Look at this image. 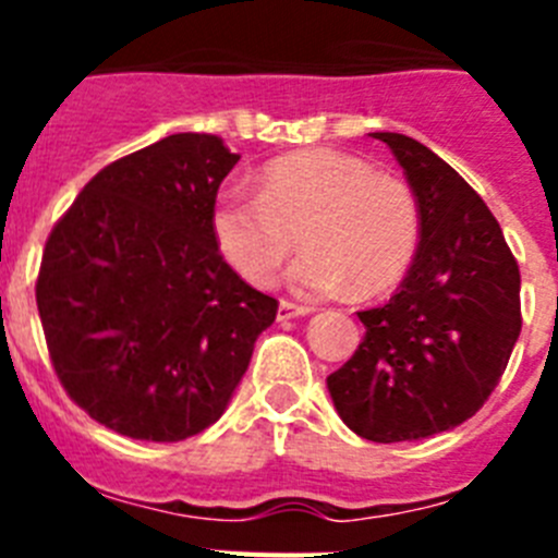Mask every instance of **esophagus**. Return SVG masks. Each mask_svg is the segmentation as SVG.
Instances as JSON below:
<instances>
[{
  "instance_id": "34e87169",
  "label": "esophagus",
  "mask_w": 558,
  "mask_h": 558,
  "mask_svg": "<svg viewBox=\"0 0 558 558\" xmlns=\"http://www.w3.org/2000/svg\"><path fill=\"white\" fill-rule=\"evenodd\" d=\"M313 310L302 307V304L293 302H279V322H290V318H302V315H310Z\"/></svg>"
}]
</instances>
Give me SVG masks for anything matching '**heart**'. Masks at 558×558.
Returning a JSON list of instances; mask_svg holds the SVG:
<instances>
[{"label": "heart", "mask_w": 558, "mask_h": 558, "mask_svg": "<svg viewBox=\"0 0 558 558\" xmlns=\"http://www.w3.org/2000/svg\"><path fill=\"white\" fill-rule=\"evenodd\" d=\"M211 240L243 282L268 288L302 236L304 254L288 270L307 299L379 295L411 268L418 248V204L411 186L377 175L338 150H299L270 161L259 195L226 186L209 215Z\"/></svg>", "instance_id": "b5f03b06"}]
</instances>
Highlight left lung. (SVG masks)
I'll return each instance as SVG.
<instances>
[{"mask_svg":"<svg viewBox=\"0 0 558 558\" xmlns=\"http://www.w3.org/2000/svg\"><path fill=\"white\" fill-rule=\"evenodd\" d=\"M418 204V248L386 307L357 313L366 338L327 377L349 430L393 445L452 430L489 399L520 338V268L500 223L430 147L377 131Z\"/></svg>","mask_w":558,"mask_h":558,"instance_id":"left-lung-1","label":"left lung"}]
</instances>
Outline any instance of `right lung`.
Wrapping results in <instances>:
<instances>
[{
  "mask_svg": "<svg viewBox=\"0 0 558 558\" xmlns=\"http://www.w3.org/2000/svg\"><path fill=\"white\" fill-rule=\"evenodd\" d=\"M240 161L211 133H172L83 186L44 248L38 315L61 386L140 441H184L229 408L274 324L211 240L220 181Z\"/></svg>",
  "mask_w": 558,
  "mask_h": 558,
  "instance_id": "right-lung-1",
  "label": "right lung"
}]
</instances>
